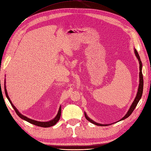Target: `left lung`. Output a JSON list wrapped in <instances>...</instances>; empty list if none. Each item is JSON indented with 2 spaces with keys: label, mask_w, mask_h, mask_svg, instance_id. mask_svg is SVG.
I'll return each mask as SVG.
<instances>
[{
  "label": "left lung",
  "mask_w": 151,
  "mask_h": 151,
  "mask_svg": "<svg viewBox=\"0 0 151 151\" xmlns=\"http://www.w3.org/2000/svg\"><path fill=\"white\" fill-rule=\"evenodd\" d=\"M134 53H135V55H136V57H137V58L139 61V87H138V93H137V95H136V98L134 100V101H133V103H132V104L130 107V109L128 110V112L127 113L125 116L122 119H121V120H120L119 121L124 120V119H125L126 118L128 117L129 116H130L132 113L133 112L134 109H135V107H136V106H137L141 96H142V91H143V77H142V63H141V59H140V57L138 55V53L137 51H136V49H134ZM84 114H85V118L87 119V120H88L89 122H90L91 123H92L93 124H95V125H98V126H104V125L107 126V125H102V124H98V123L95 122L91 120L87 116V115H86L85 113H84Z\"/></svg>",
  "instance_id": "1"
}]
</instances>
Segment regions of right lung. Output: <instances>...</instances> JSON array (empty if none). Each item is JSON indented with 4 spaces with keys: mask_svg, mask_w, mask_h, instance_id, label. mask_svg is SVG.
I'll return each instance as SVG.
<instances>
[{
    "mask_svg": "<svg viewBox=\"0 0 151 151\" xmlns=\"http://www.w3.org/2000/svg\"><path fill=\"white\" fill-rule=\"evenodd\" d=\"M4 87H5V95H6V98H8L9 102L10 103L12 106L13 107V108L14 109V110L15 111L16 113L17 114L18 116L21 118L22 119L27 122H28L29 123H31L33 125H37V126H39V127H52V126H53L55 125L57 122H58V120H60V116H61V106L59 108V111H58V114H57L56 116L52 120H50L49 122H39V121H36V120H32V119H29L27 117H26V116H23L22 114H21L19 113V112H18V111L17 110V109L16 108V107L13 106V104H12V101H10V98L8 96V94H7V91H6V87H5V84H4Z\"/></svg>",
    "mask_w": 151,
    "mask_h": 151,
    "instance_id": "add662e5",
    "label": "right lung"
}]
</instances>
